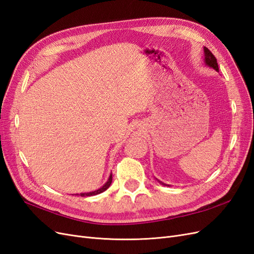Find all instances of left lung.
<instances>
[{
    "mask_svg": "<svg viewBox=\"0 0 254 254\" xmlns=\"http://www.w3.org/2000/svg\"><path fill=\"white\" fill-rule=\"evenodd\" d=\"M204 51V63L206 65H209L211 67H213L214 70H216L218 72V64H217V60L216 58H215V56L213 55V54L211 53V51L207 49V48H204L203 49Z\"/></svg>",
    "mask_w": 254,
    "mask_h": 254,
    "instance_id": "obj_1",
    "label": "left lung"
}]
</instances>
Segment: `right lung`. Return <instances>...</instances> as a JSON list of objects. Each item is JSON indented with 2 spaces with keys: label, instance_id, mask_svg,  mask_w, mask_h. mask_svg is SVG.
<instances>
[{
  "label": "right lung",
  "instance_id": "obj_1",
  "mask_svg": "<svg viewBox=\"0 0 254 254\" xmlns=\"http://www.w3.org/2000/svg\"><path fill=\"white\" fill-rule=\"evenodd\" d=\"M111 182H112V175L109 176L108 181H107L101 189H98V190H96L94 191H90V193H81V194H76V195H80L81 197H83V196H94V195H97V194H101V193H103V191H105L107 189L110 187Z\"/></svg>",
  "mask_w": 254,
  "mask_h": 254
}]
</instances>
